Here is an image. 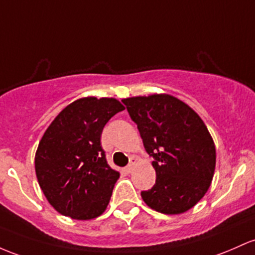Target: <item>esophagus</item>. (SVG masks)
Wrapping results in <instances>:
<instances>
[{
    "label": "esophagus",
    "mask_w": 255,
    "mask_h": 255,
    "mask_svg": "<svg viewBox=\"0 0 255 255\" xmlns=\"http://www.w3.org/2000/svg\"><path fill=\"white\" fill-rule=\"evenodd\" d=\"M133 169H134V162H130V163L128 164V166L125 168V170H126V172H127V173H130Z\"/></svg>",
    "instance_id": "obj_1"
}]
</instances>
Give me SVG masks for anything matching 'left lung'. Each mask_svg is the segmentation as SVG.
<instances>
[{
	"instance_id": "1",
	"label": "left lung",
	"mask_w": 255,
	"mask_h": 255,
	"mask_svg": "<svg viewBox=\"0 0 255 255\" xmlns=\"http://www.w3.org/2000/svg\"><path fill=\"white\" fill-rule=\"evenodd\" d=\"M138 126L145 150L155 158L156 184L141 192L158 213H185L206 195L215 170V145L197 113L170 94L122 99Z\"/></svg>"
}]
</instances>
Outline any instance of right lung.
I'll list each match as a JSON object with an SVG mask.
<instances>
[{"mask_svg": "<svg viewBox=\"0 0 255 255\" xmlns=\"http://www.w3.org/2000/svg\"><path fill=\"white\" fill-rule=\"evenodd\" d=\"M125 106L115 98L85 97L58 114L38 142L35 170L58 213L91 220L106 211L120 173L102 149L103 128Z\"/></svg>", "mask_w": 255, "mask_h": 255, "instance_id": "add662e5", "label": "right lung"}]
</instances>
